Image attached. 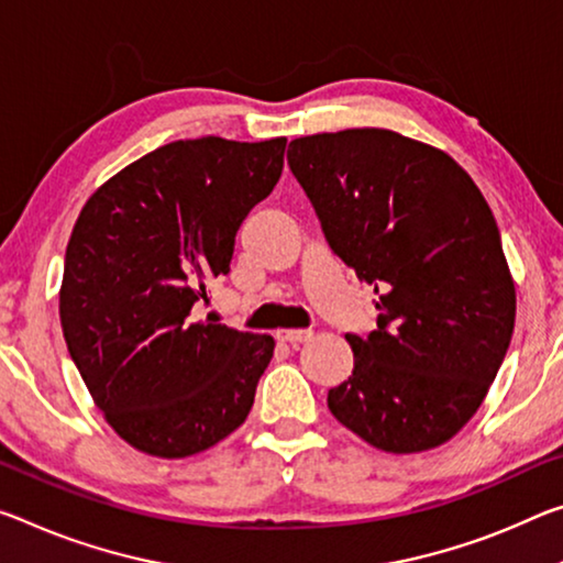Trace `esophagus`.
<instances>
[{"label": "esophagus", "instance_id": "esophagus-1", "mask_svg": "<svg viewBox=\"0 0 563 563\" xmlns=\"http://www.w3.org/2000/svg\"><path fill=\"white\" fill-rule=\"evenodd\" d=\"M275 338H278L280 343L300 345V343H308L310 338H313V333H310V330H278V333H275Z\"/></svg>", "mask_w": 563, "mask_h": 563}]
</instances>
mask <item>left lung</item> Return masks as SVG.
Returning <instances> with one entry per match:
<instances>
[{
    "instance_id": "obj_1",
    "label": "left lung",
    "mask_w": 563,
    "mask_h": 563,
    "mask_svg": "<svg viewBox=\"0 0 563 563\" xmlns=\"http://www.w3.org/2000/svg\"><path fill=\"white\" fill-rule=\"evenodd\" d=\"M288 165L333 255L383 292L378 328L345 335L353 376L328 390L330 413L380 451L435 449L476 413L511 343L494 212L456 159L390 130L298 137Z\"/></svg>"
}]
</instances>
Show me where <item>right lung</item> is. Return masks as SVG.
<instances>
[{
	"mask_svg": "<svg viewBox=\"0 0 563 563\" xmlns=\"http://www.w3.org/2000/svg\"><path fill=\"white\" fill-rule=\"evenodd\" d=\"M285 137L177 140L107 180L79 212L59 320L107 423L137 451L185 459L245 421L271 335L195 323L205 280L230 273L247 212L283 173Z\"/></svg>",
	"mask_w": 563,
	"mask_h": 563,
	"instance_id": "right-lung-1",
	"label": "right lung"
}]
</instances>
